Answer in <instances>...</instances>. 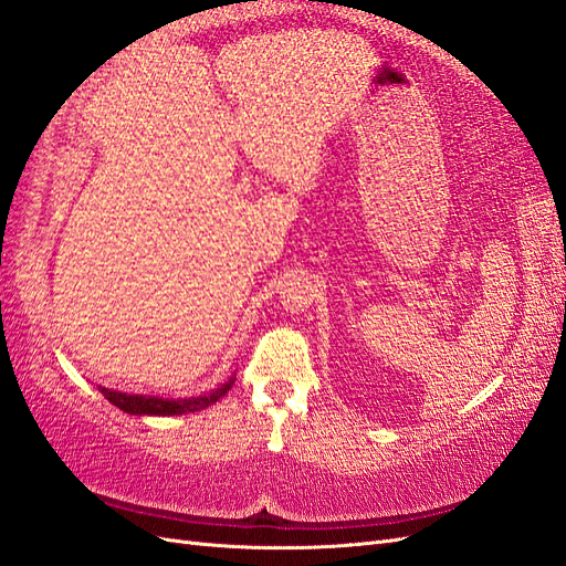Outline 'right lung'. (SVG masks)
Masks as SVG:
<instances>
[{
	"label": "right lung",
	"instance_id": "obj_1",
	"mask_svg": "<svg viewBox=\"0 0 566 566\" xmlns=\"http://www.w3.org/2000/svg\"><path fill=\"white\" fill-rule=\"evenodd\" d=\"M237 375H231V378L220 385L217 389L208 395H200V397H188V399H165V397H153V395H128V392H117V389H107V387H99V392L105 395V399L114 407H119L124 413H132V416H181V413H193L210 407L217 399H222L231 385H234Z\"/></svg>",
	"mask_w": 566,
	"mask_h": 566
}]
</instances>
